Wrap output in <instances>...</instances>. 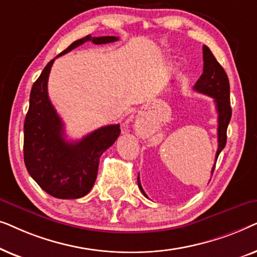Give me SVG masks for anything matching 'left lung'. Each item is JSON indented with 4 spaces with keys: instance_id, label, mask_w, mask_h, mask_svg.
Here are the masks:
<instances>
[{
    "instance_id": "obj_1",
    "label": "left lung",
    "mask_w": 257,
    "mask_h": 257,
    "mask_svg": "<svg viewBox=\"0 0 257 257\" xmlns=\"http://www.w3.org/2000/svg\"><path fill=\"white\" fill-rule=\"evenodd\" d=\"M203 72L198 82L195 83L194 90L200 93L206 94L214 98L216 105V111L219 117H217V151L215 154V164L217 157L221 151L224 149L227 143V127L231 118V107H230V92H229V80L226 71H224L220 63L214 57L212 51L208 47L203 45ZM215 164L212 168V174L215 168ZM138 186L144 195L146 196V193L144 192L140 184L138 177Z\"/></svg>"
}]
</instances>
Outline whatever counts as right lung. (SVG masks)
Here are the masks:
<instances>
[{
    "label": "right lung",
    "instance_id": "right-lung-1",
    "mask_svg": "<svg viewBox=\"0 0 257 257\" xmlns=\"http://www.w3.org/2000/svg\"><path fill=\"white\" fill-rule=\"evenodd\" d=\"M118 40L114 36L87 35L73 42L57 57L87 41L106 44ZM54 62L51 59L48 63L31 87L24 120V164L30 177L48 194L57 199H79L93 187L99 158L117 140L120 126H103L78 142H66L62 119L48 96V79Z\"/></svg>",
    "mask_w": 257,
    "mask_h": 257
}]
</instances>
